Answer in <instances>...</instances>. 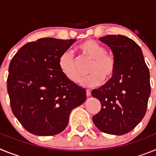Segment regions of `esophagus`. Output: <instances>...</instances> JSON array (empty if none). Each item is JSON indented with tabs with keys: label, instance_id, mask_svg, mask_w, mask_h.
I'll list each match as a JSON object with an SVG mask.
<instances>
[{
	"label": "esophagus",
	"instance_id": "obj_1",
	"mask_svg": "<svg viewBox=\"0 0 156 156\" xmlns=\"http://www.w3.org/2000/svg\"><path fill=\"white\" fill-rule=\"evenodd\" d=\"M86 94L87 97H89V96H90V94H91V93H90V90H86Z\"/></svg>",
	"mask_w": 156,
	"mask_h": 156
}]
</instances>
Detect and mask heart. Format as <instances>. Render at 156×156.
<instances>
[{
    "label": "heart",
    "mask_w": 156,
    "mask_h": 156,
    "mask_svg": "<svg viewBox=\"0 0 156 156\" xmlns=\"http://www.w3.org/2000/svg\"><path fill=\"white\" fill-rule=\"evenodd\" d=\"M78 49L83 55L92 59L88 71L90 74L81 78L80 80L81 86L94 87L100 85L104 78L108 80L113 76L115 70V60L112 55L105 52L104 46L94 41L87 40L81 43ZM58 65L62 73L69 80L76 82L79 80V73L72 52H64L59 58Z\"/></svg>",
    "instance_id": "obj_1"
}]
</instances>
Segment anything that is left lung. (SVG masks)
<instances>
[{
    "label": "left lung",
    "mask_w": 156,
    "mask_h": 156,
    "mask_svg": "<svg viewBox=\"0 0 156 156\" xmlns=\"http://www.w3.org/2000/svg\"><path fill=\"white\" fill-rule=\"evenodd\" d=\"M108 45L115 60L113 76L105 84L92 90L101 108L93 116L101 132L122 135L142 120L151 94L150 74L142 51L129 37L107 35L99 38Z\"/></svg>",
    "instance_id": "1"
}]
</instances>
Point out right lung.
I'll return each mask as SVG.
<instances>
[{
  "instance_id": "obj_1",
  "label": "right lung",
  "mask_w": 156,
  "mask_h": 156,
  "mask_svg": "<svg viewBox=\"0 0 156 156\" xmlns=\"http://www.w3.org/2000/svg\"><path fill=\"white\" fill-rule=\"evenodd\" d=\"M75 41L41 38L22 47L11 61L7 80L11 108L33 134L61 133L72 110L86 101V90L59 68V58Z\"/></svg>"
}]
</instances>
